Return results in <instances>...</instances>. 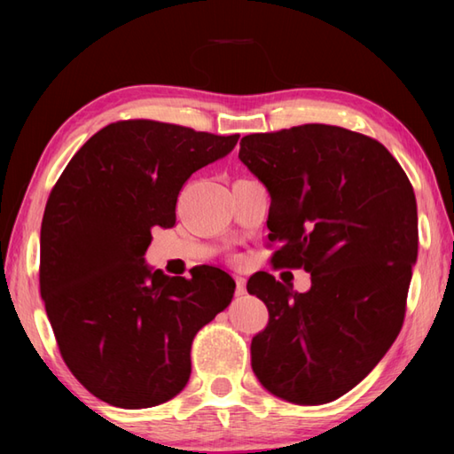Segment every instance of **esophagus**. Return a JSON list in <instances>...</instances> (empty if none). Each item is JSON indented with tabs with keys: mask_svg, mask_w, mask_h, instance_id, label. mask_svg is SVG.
<instances>
[{
	"mask_svg": "<svg viewBox=\"0 0 454 454\" xmlns=\"http://www.w3.org/2000/svg\"><path fill=\"white\" fill-rule=\"evenodd\" d=\"M246 294V278L236 275V296H244Z\"/></svg>",
	"mask_w": 454,
	"mask_h": 454,
	"instance_id": "34e87169",
	"label": "esophagus"
}]
</instances>
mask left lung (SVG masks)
<instances>
[{
	"mask_svg": "<svg viewBox=\"0 0 454 454\" xmlns=\"http://www.w3.org/2000/svg\"><path fill=\"white\" fill-rule=\"evenodd\" d=\"M238 158L271 197L273 265L312 275L308 293L269 273L247 281L269 310L252 369L277 398L337 400L400 333L418 259L411 183L380 142L330 124L249 134Z\"/></svg>",
	"mask_w": 454,
	"mask_h": 454,
	"instance_id": "8db88e82",
	"label": "left lung"
}]
</instances>
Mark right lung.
I'll return each instance as SVG.
<instances>
[{"mask_svg":"<svg viewBox=\"0 0 454 454\" xmlns=\"http://www.w3.org/2000/svg\"><path fill=\"white\" fill-rule=\"evenodd\" d=\"M216 137L156 121L101 129L67 163L41 226V296L67 369L93 396L140 410L191 376V343L232 302L236 283L202 265L191 278L146 265L152 228L176 224L192 173L228 156Z\"/></svg>","mask_w":454,"mask_h":454,"instance_id":"right-lung-1","label":"right lung"}]
</instances>
